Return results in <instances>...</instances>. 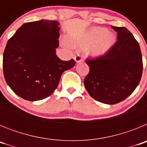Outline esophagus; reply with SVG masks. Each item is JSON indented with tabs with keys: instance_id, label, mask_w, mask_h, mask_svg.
I'll return each mask as SVG.
<instances>
[{
	"instance_id": "obj_1",
	"label": "esophagus",
	"mask_w": 147,
	"mask_h": 147,
	"mask_svg": "<svg viewBox=\"0 0 147 147\" xmlns=\"http://www.w3.org/2000/svg\"><path fill=\"white\" fill-rule=\"evenodd\" d=\"M74 59L75 62H76V63H79V62H82V60H83L82 57V56L80 55V54H77L76 56H75Z\"/></svg>"
}]
</instances>
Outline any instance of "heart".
I'll return each mask as SVG.
<instances>
[{"label": "heart", "mask_w": 147, "mask_h": 147, "mask_svg": "<svg viewBox=\"0 0 147 147\" xmlns=\"http://www.w3.org/2000/svg\"><path fill=\"white\" fill-rule=\"evenodd\" d=\"M113 32L106 31L102 27H93L81 40L74 44L79 47H85L87 55L98 57L107 53L115 43Z\"/></svg>", "instance_id": "b5f03b06"}]
</instances>
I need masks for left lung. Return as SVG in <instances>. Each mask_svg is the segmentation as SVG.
Listing matches in <instances>:
<instances>
[{"label":"left lung","mask_w":147,"mask_h":147,"mask_svg":"<svg viewBox=\"0 0 147 147\" xmlns=\"http://www.w3.org/2000/svg\"><path fill=\"white\" fill-rule=\"evenodd\" d=\"M111 27L117 32V42L105 55L86 59L90 72L84 80L90 96L107 105L122 102L132 94L143 71L141 49L132 34L125 27Z\"/></svg>","instance_id":"left-lung-1"}]
</instances>
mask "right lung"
Wrapping results in <instances>:
<instances>
[{"instance_id":"right-lung-1","label":"right lung","mask_w":147,"mask_h":147,"mask_svg":"<svg viewBox=\"0 0 147 147\" xmlns=\"http://www.w3.org/2000/svg\"><path fill=\"white\" fill-rule=\"evenodd\" d=\"M59 26L56 20L26 23L6 44L3 57L5 80L24 99L47 98L57 88L62 73L75 65L73 59L63 61L56 55Z\"/></svg>"}]
</instances>
